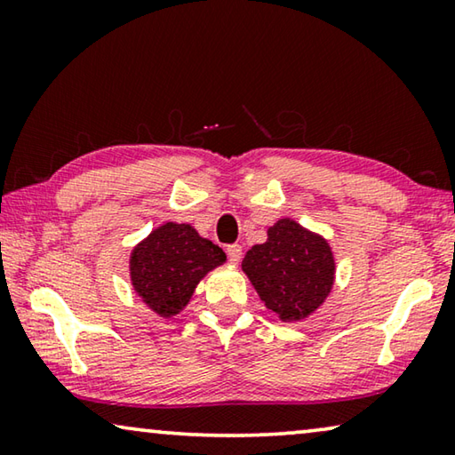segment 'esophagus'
<instances>
[{
  "mask_svg": "<svg viewBox=\"0 0 455 455\" xmlns=\"http://www.w3.org/2000/svg\"><path fill=\"white\" fill-rule=\"evenodd\" d=\"M227 255H228V260L230 263H238V260H241V257H243V246L241 244H228L227 246Z\"/></svg>",
  "mask_w": 455,
  "mask_h": 455,
  "instance_id": "obj_1",
  "label": "esophagus"
}]
</instances>
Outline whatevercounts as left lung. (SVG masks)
Returning a JSON list of instances; mask_svg holds the SVG:
<instances>
[{"label":"left lung","instance_id":"obj_1","mask_svg":"<svg viewBox=\"0 0 455 455\" xmlns=\"http://www.w3.org/2000/svg\"><path fill=\"white\" fill-rule=\"evenodd\" d=\"M243 271L267 309L292 323L325 303L335 283V257L327 238L297 220L279 219L263 244L246 251Z\"/></svg>","mask_w":455,"mask_h":455}]
</instances>
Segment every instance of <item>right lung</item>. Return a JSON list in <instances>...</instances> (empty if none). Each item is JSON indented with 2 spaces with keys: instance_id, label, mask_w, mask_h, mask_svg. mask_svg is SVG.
<instances>
[{
  "instance_id": "obj_1",
  "label": "right lung",
  "mask_w": 455,
  "mask_h": 455,
  "mask_svg": "<svg viewBox=\"0 0 455 455\" xmlns=\"http://www.w3.org/2000/svg\"><path fill=\"white\" fill-rule=\"evenodd\" d=\"M225 260V251L195 227L164 222L130 252V281L144 305L168 319L188 305L196 284Z\"/></svg>"
}]
</instances>
